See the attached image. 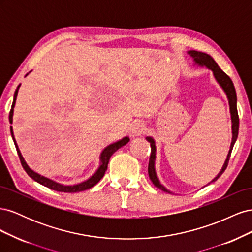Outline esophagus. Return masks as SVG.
<instances>
[{
	"instance_id": "esophagus-1",
	"label": "esophagus",
	"mask_w": 252,
	"mask_h": 252,
	"mask_svg": "<svg viewBox=\"0 0 252 252\" xmlns=\"http://www.w3.org/2000/svg\"><path fill=\"white\" fill-rule=\"evenodd\" d=\"M130 134L132 136H138V135H141L144 130H145V124L143 123L142 121H138V122H134V123H132L130 125Z\"/></svg>"
}]
</instances>
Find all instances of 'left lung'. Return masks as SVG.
Wrapping results in <instances>:
<instances>
[{"instance_id":"left-lung-1","label":"left lung","mask_w":252,"mask_h":252,"mask_svg":"<svg viewBox=\"0 0 252 252\" xmlns=\"http://www.w3.org/2000/svg\"><path fill=\"white\" fill-rule=\"evenodd\" d=\"M188 55L191 57L194 61V63L199 66H205L207 67L208 69H210L213 72V77H215L216 81L219 83V85L222 87V89L224 90V93L227 95L228 98V103H229V109H230V116H231V123H232V141H231V145H230V149L229 152L227 155V158L226 161L222 167V169L218 173L217 177L213 179L210 183L217 181L222 173L225 171V169L227 168L228 162H229V158L231 156V151L233 148V145L238 139V134H239V114H238V109H236V93H235V88L233 86V83L231 81V79L228 77V75L220 69V68L218 66V64L216 63V61L213 60L209 55L205 52H201V51H195V50H189ZM146 140L150 143V147H151V154H150V158H149V164H148V174L149 178L151 180V182L154 183V185L158 188H159L161 190L165 192L168 193H172L170 192L168 189L165 188L161 182H159L157 172H156V168H155V162H156V143L155 140L151 138V136H146ZM209 183V184H210Z\"/></svg>"}]
</instances>
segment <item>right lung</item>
Here are the masks:
<instances>
[{
	"label": "right lung",
	"instance_id": "obj_1",
	"mask_svg": "<svg viewBox=\"0 0 252 252\" xmlns=\"http://www.w3.org/2000/svg\"><path fill=\"white\" fill-rule=\"evenodd\" d=\"M20 86H21V84L18 86V88L16 89V93H14V95H13V102H12L11 109H10V112H9V122H10V124H12L13 108H14V105H16V100H17L18 91H19ZM10 132H11V136H12V140L14 142V145H16V148H17V151H18V155H19V158H20L21 164H22L23 168L25 169V171L27 172V174L29 175V177L32 178V179H33L35 182L40 183L41 185H43L45 187H48V188H50L52 190H56V191H60V192H80V191H84V190H87V189H89L91 187H94L104 177L106 170H107V166H108V163H109L110 157L118 149H120L121 147H123L124 145H126L129 142L128 136H125V138H123L122 140H120L118 142H114V143L108 145L107 147H105L104 150L102 151L101 156H100V161H101L100 162L101 163L100 166H98V168L96 169V171L93 175H91V177L88 180L84 181L82 183H79V184H75V185H63V184H60V183H57V182L52 181V180H50L48 178H45V177H43V175H41L39 173H36L35 171H33L32 169H30L29 166L26 164L24 158H23L22 155H21V151H20V149L18 147V144L16 142V139H14L13 130H12V127L11 126H10Z\"/></svg>",
	"mask_w": 252,
	"mask_h": 252
}]
</instances>
